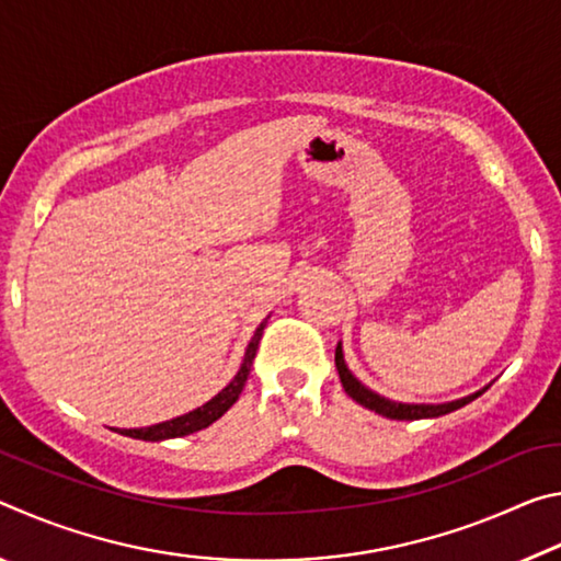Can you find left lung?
<instances>
[{
    "instance_id": "obj_1",
    "label": "left lung",
    "mask_w": 561,
    "mask_h": 561,
    "mask_svg": "<svg viewBox=\"0 0 561 561\" xmlns=\"http://www.w3.org/2000/svg\"><path fill=\"white\" fill-rule=\"evenodd\" d=\"M336 371H339L344 391L351 398H354L358 405L368 408V411H376L378 415L391 417V421H421V417H438V415H445V413H453V411H458V408L468 405L470 401H474V398L482 396V391H485V388H482V391H478V393L458 398V401H450V403H398V401H388V398L374 393L371 388H366L354 374L348 371L341 344L336 346Z\"/></svg>"
}]
</instances>
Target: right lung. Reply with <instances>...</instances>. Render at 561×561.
I'll list each match as a JSON object with an SVG mask.
<instances>
[{
    "mask_svg": "<svg viewBox=\"0 0 561 561\" xmlns=\"http://www.w3.org/2000/svg\"><path fill=\"white\" fill-rule=\"evenodd\" d=\"M267 319H264L262 324L257 327V331H254L250 346H247V351H244L240 371H237V376L232 378V381L227 383L215 398H210V401H207L205 405L195 408V411H190L185 415L170 417V421H165V423L148 425V428H116V433L128 435V438H136V440L156 443V440H168V438H183V435L197 433V431L207 428V425H213L217 417H222L227 411H230L237 398H240L242 388L247 383V376H250L252 360H254V356H257V346H260L262 331H264V327H267Z\"/></svg>",
    "mask_w": 561,
    "mask_h": 561,
    "instance_id": "add662e5",
    "label": "right lung"
}]
</instances>
